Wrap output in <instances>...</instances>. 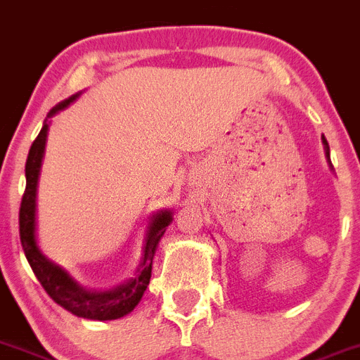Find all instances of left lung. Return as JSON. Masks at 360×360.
I'll return each instance as SVG.
<instances>
[{
    "label": "left lung",
    "instance_id": "1",
    "mask_svg": "<svg viewBox=\"0 0 360 360\" xmlns=\"http://www.w3.org/2000/svg\"><path fill=\"white\" fill-rule=\"evenodd\" d=\"M321 143H323V146H325V157H327L328 162H330V150H328V143H327V139L323 138V136H321Z\"/></svg>",
    "mask_w": 360,
    "mask_h": 360
}]
</instances>
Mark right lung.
I'll list each match as a JSON object with an SVG mask.
<instances>
[{"label": "right lung", "mask_w": 360, "mask_h": 360, "mask_svg": "<svg viewBox=\"0 0 360 360\" xmlns=\"http://www.w3.org/2000/svg\"><path fill=\"white\" fill-rule=\"evenodd\" d=\"M75 98H77V95H72L67 101L60 102L56 108L51 109L47 116L51 118L58 111L70 105V102H74ZM47 131H49V122L46 120L39 136L33 141L32 148H30L28 159H26V189H24L19 210V233L24 255H26L30 266L35 272L37 279L40 281V285L44 286L47 295L54 302L60 304L61 307L70 311L72 314L101 321L125 316L138 306L146 286H148L157 245H159L160 238L166 231V226H169L173 221V214H171V210H160L159 214L153 215L148 231H146L141 263H139L134 277H131L123 285L109 290V292H88V290H84L77 281L68 276V272H65L56 263L49 262L37 245V187H39L40 167H42L44 153H46Z\"/></svg>", "instance_id": "obj_1"}]
</instances>
